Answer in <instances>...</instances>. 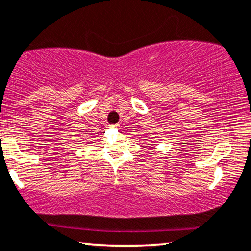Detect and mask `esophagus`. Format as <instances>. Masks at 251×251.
Wrapping results in <instances>:
<instances>
[{"mask_svg": "<svg viewBox=\"0 0 251 251\" xmlns=\"http://www.w3.org/2000/svg\"><path fill=\"white\" fill-rule=\"evenodd\" d=\"M118 126V124H111V125H109V128H117Z\"/></svg>", "mask_w": 251, "mask_h": 251, "instance_id": "34e87169", "label": "esophagus"}]
</instances>
